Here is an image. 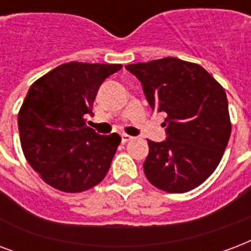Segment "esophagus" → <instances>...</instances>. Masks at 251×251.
Listing matches in <instances>:
<instances>
[{
  "label": "esophagus",
  "instance_id": "obj_1",
  "mask_svg": "<svg viewBox=\"0 0 251 251\" xmlns=\"http://www.w3.org/2000/svg\"><path fill=\"white\" fill-rule=\"evenodd\" d=\"M121 139H122V143H126V142H129V141H131L133 137H130V135H127V134H122Z\"/></svg>",
  "mask_w": 251,
  "mask_h": 251
}]
</instances>
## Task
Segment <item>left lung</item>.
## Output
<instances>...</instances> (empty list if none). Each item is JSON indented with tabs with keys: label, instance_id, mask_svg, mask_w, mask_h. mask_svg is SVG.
I'll return each mask as SVG.
<instances>
[{
	"label": "left lung",
	"instance_id": "1",
	"mask_svg": "<svg viewBox=\"0 0 251 251\" xmlns=\"http://www.w3.org/2000/svg\"><path fill=\"white\" fill-rule=\"evenodd\" d=\"M152 110L167 113V138L149 143L143 171L156 188L181 194L204 183L223 158L230 137L224 88L201 66L176 57L127 64Z\"/></svg>",
	"mask_w": 251,
	"mask_h": 251
}]
</instances>
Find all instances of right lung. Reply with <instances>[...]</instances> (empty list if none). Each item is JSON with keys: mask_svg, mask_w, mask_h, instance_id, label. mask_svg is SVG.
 I'll use <instances>...</instances> for the list:
<instances>
[{"mask_svg": "<svg viewBox=\"0 0 251 251\" xmlns=\"http://www.w3.org/2000/svg\"><path fill=\"white\" fill-rule=\"evenodd\" d=\"M121 64L71 62L32 84L18 113L21 146L43 180L63 192H83L106 175L121 137L87 126L99 88Z\"/></svg>", "mask_w": 251, "mask_h": 251, "instance_id": "obj_1", "label": "right lung"}]
</instances>
